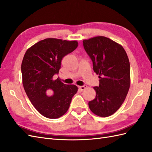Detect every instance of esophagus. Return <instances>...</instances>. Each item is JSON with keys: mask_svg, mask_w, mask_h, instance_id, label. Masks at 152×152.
<instances>
[{"mask_svg": "<svg viewBox=\"0 0 152 152\" xmlns=\"http://www.w3.org/2000/svg\"><path fill=\"white\" fill-rule=\"evenodd\" d=\"M86 87H87L86 85H83V86H79V88L80 90H85V89L86 88Z\"/></svg>", "mask_w": 152, "mask_h": 152, "instance_id": "1", "label": "esophagus"}]
</instances>
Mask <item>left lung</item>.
Here are the masks:
<instances>
[{"mask_svg":"<svg viewBox=\"0 0 152 152\" xmlns=\"http://www.w3.org/2000/svg\"><path fill=\"white\" fill-rule=\"evenodd\" d=\"M83 43L99 78V86L94 87L96 97L88 102L89 108L97 116H109L122 105L129 91V58L122 45L106 37H94Z\"/></svg>","mask_w":152,"mask_h":152,"instance_id":"left-lung-1","label":"left lung"}]
</instances>
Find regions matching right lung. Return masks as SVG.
Wrapping results in <instances>:
<instances>
[{"mask_svg": "<svg viewBox=\"0 0 152 152\" xmlns=\"http://www.w3.org/2000/svg\"><path fill=\"white\" fill-rule=\"evenodd\" d=\"M78 46L77 41L47 38L26 50L21 64L23 85L33 106L43 116L56 119L68 110L78 88L65 85L53 76L58 74L64 56ZM53 93V95H48Z\"/></svg>", "mask_w": 152, "mask_h": 152, "instance_id": "add662e5", "label": "right lung"}]
</instances>
